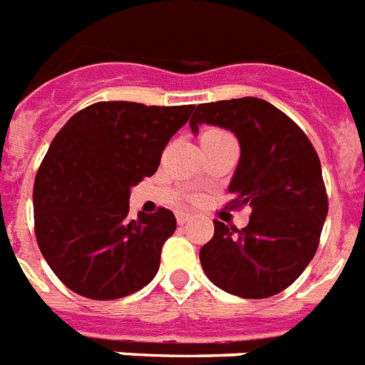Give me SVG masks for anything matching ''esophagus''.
Here are the masks:
<instances>
[{"mask_svg":"<svg viewBox=\"0 0 365 365\" xmlns=\"http://www.w3.org/2000/svg\"><path fill=\"white\" fill-rule=\"evenodd\" d=\"M192 218V215L190 212H177V224H179V226H185L186 222H188V220H190Z\"/></svg>","mask_w":365,"mask_h":365,"instance_id":"34e87169","label":"esophagus"}]
</instances>
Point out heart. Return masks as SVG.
I'll return each mask as SVG.
<instances>
[{
    "label": "heart",
    "instance_id": "obj_1",
    "mask_svg": "<svg viewBox=\"0 0 365 365\" xmlns=\"http://www.w3.org/2000/svg\"><path fill=\"white\" fill-rule=\"evenodd\" d=\"M224 137H232L230 133L222 132V130H217V128H207L203 130L200 135V141H215V139H224Z\"/></svg>",
    "mask_w": 365,
    "mask_h": 365
}]
</instances>
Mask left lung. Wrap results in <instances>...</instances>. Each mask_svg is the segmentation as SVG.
Here are the masks:
<instances>
[{"mask_svg":"<svg viewBox=\"0 0 365 365\" xmlns=\"http://www.w3.org/2000/svg\"><path fill=\"white\" fill-rule=\"evenodd\" d=\"M230 130L241 156L228 190L233 205H250L243 230L215 220V235L200 250L201 267L212 284L247 299L275 296L313 260L328 196L317 150L282 110L258 98L201 103L190 118Z\"/></svg>","mask_w":365,"mask_h":365,"instance_id":"1","label":"left lung"}]
</instances>
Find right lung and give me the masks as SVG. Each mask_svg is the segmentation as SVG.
<instances>
[{"label":"right lung","instance_id":"1","mask_svg":"<svg viewBox=\"0 0 365 365\" xmlns=\"http://www.w3.org/2000/svg\"><path fill=\"white\" fill-rule=\"evenodd\" d=\"M194 105L100 101L52 139L34 185L35 237L56 277L78 296L118 299L158 273L177 220L169 209L130 218V192L153 177Z\"/></svg>","mask_w":365,"mask_h":365}]
</instances>
